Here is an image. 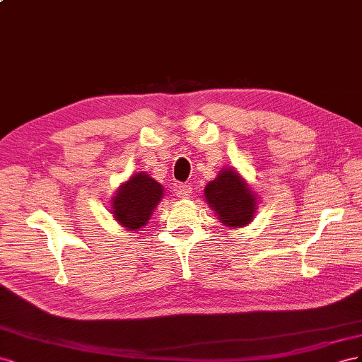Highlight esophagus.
Wrapping results in <instances>:
<instances>
[{
    "instance_id": "esophagus-1",
    "label": "esophagus",
    "mask_w": 362,
    "mask_h": 362,
    "mask_svg": "<svg viewBox=\"0 0 362 362\" xmlns=\"http://www.w3.org/2000/svg\"><path fill=\"white\" fill-rule=\"evenodd\" d=\"M191 192H192V188L189 185H179L177 189H175V195H177L179 199H189Z\"/></svg>"
}]
</instances>
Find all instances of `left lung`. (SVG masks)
<instances>
[{
  "mask_svg": "<svg viewBox=\"0 0 362 362\" xmlns=\"http://www.w3.org/2000/svg\"><path fill=\"white\" fill-rule=\"evenodd\" d=\"M206 200L227 227L249 224L256 211V197L233 170H224L204 188Z\"/></svg>",
  "mask_w": 362,
  "mask_h": 362,
  "instance_id": "8db88e82",
  "label": "left lung"
}]
</instances>
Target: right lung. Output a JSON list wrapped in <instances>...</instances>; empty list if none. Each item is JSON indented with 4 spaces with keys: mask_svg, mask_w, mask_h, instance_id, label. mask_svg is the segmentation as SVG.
I'll return each mask as SVG.
<instances>
[{
    "mask_svg": "<svg viewBox=\"0 0 362 362\" xmlns=\"http://www.w3.org/2000/svg\"><path fill=\"white\" fill-rule=\"evenodd\" d=\"M162 192L160 183L151 179L148 174H135L126 185H122L113 199V215L129 230H138L150 218L153 209L162 199Z\"/></svg>",
    "mask_w": 362,
    "mask_h": 362,
    "instance_id": "add662e5",
    "label": "right lung"
}]
</instances>
